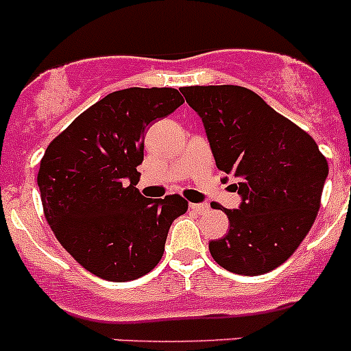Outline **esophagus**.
<instances>
[{"mask_svg":"<svg viewBox=\"0 0 351 351\" xmlns=\"http://www.w3.org/2000/svg\"><path fill=\"white\" fill-rule=\"evenodd\" d=\"M190 209H192L193 213L204 214L209 210V206H207V204H190Z\"/></svg>","mask_w":351,"mask_h":351,"instance_id":"obj_1","label":"esophagus"}]
</instances>
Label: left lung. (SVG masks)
<instances>
[{
    "label": "left lung",
    "instance_id": "8db88e82",
    "mask_svg": "<svg viewBox=\"0 0 351 351\" xmlns=\"http://www.w3.org/2000/svg\"><path fill=\"white\" fill-rule=\"evenodd\" d=\"M199 113L216 166L238 180V209H224L230 231L210 241L230 273L258 276L281 266L311 231L328 178L314 138L240 85L182 87Z\"/></svg>",
    "mask_w": 351,
    "mask_h": 351
}]
</instances>
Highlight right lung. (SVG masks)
Wrapping results in <instances>:
<instances>
[{"label": "right lung", "instance_id": "obj_1", "mask_svg": "<svg viewBox=\"0 0 351 351\" xmlns=\"http://www.w3.org/2000/svg\"><path fill=\"white\" fill-rule=\"evenodd\" d=\"M183 104L171 87L108 94L51 141L37 185L44 217L82 267L123 283L158 266L173 221L189 202L178 193L145 199L135 185L147 125Z\"/></svg>", "mask_w": 351, "mask_h": 351}]
</instances>
